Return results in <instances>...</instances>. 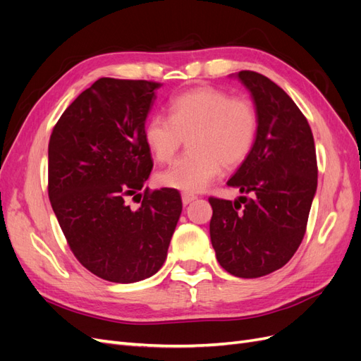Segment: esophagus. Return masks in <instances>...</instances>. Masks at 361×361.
<instances>
[{"label": "esophagus", "instance_id": "34e87169", "mask_svg": "<svg viewBox=\"0 0 361 361\" xmlns=\"http://www.w3.org/2000/svg\"><path fill=\"white\" fill-rule=\"evenodd\" d=\"M195 199H197V195H194L191 192H182V203L183 204H188V203H191Z\"/></svg>", "mask_w": 361, "mask_h": 361}]
</instances>
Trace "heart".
Segmentation results:
<instances>
[{
  "label": "heart",
  "instance_id": "1",
  "mask_svg": "<svg viewBox=\"0 0 361 361\" xmlns=\"http://www.w3.org/2000/svg\"><path fill=\"white\" fill-rule=\"evenodd\" d=\"M259 117L245 97L211 85L195 87L170 102V116L157 114L145 126V141L158 162H169L188 137V154L158 174L162 187L197 192L247 159Z\"/></svg>",
  "mask_w": 361,
  "mask_h": 361
}]
</instances>
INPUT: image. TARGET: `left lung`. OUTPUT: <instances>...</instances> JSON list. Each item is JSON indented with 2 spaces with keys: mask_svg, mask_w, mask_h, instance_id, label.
<instances>
[{
  "mask_svg": "<svg viewBox=\"0 0 361 361\" xmlns=\"http://www.w3.org/2000/svg\"><path fill=\"white\" fill-rule=\"evenodd\" d=\"M259 117L255 146L228 187L232 202L209 197L211 243L232 276L257 279L285 267L298 250L318 187V164L307 118L288 93L253 71L236 73Z\"/></svg>",
  "mask_w": 361,
  "mask_h": 361,
  "instance_id": "1",
  "label": "left lung"
}]
</instances>
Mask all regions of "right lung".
Listing matches in <instances>:
<instances>
[{
  "mask_svg": "<svg viewBox=\"0 0 361 361\" xmlns=\"http://www.w3.org/2000/svg\"><path fill=\"white\" fill-rule=\"evenodd\" d=\"M159 87L99 78L66 108L49 138L54 214L80 264L113 283L157 274L182 212L173 188H146L137 211L125 202L141 191L154 167L145 125Z\"/></svg>",
  "mask_w": 361,
  "mask_h": 361,
  "instance_id": "1",
  "label": "right lung"
}]
</instances>
